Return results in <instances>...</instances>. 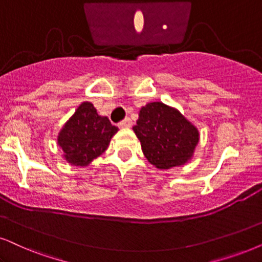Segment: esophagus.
Here are the masks:
<instances>
[{
  "label": "esophagus",
  "mask_w": 262,
  "mask_h": 262,
  "mask_svg": "<svg viewBox=\"0 0 262 262\" xmlns=\"http://www.w3.org/2000/svg\"><path fill=\"white\" fill-rule=\"evenodd\" d=\"M118 127L120 128H130L132 127V120L130 118H124L123 121H121L118 123Z\"/></svg>",
  "instance_id": "1"
}]
</instances>
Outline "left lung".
<instances>
[{
    "label": "left lung",
    "mask_w": 262,
    "mask_h": 262,
    "mask_svg": "<svg viewBox=\"0 0 262 262\" xmlns=\"http://www.w3.org/2000/svg\"><path fill=\"white\" fill-rule=\"evenodd\" d=\"M133 130L146 160L158 169L187 163L200 141L198 129L180 111L161 101L141 107Z\"/></svg>",
    "instance_id": "left-lung-1"
}]
</instances>
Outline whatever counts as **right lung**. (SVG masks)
<instances>
[{"label":"right lung","instance_id":"add662e5","mask_svg":"<svg viewBox=\"0 0 262 262\" xmlns=\"http://www.w3.org/2000/svg\"><path fill=\"white\" fill-rule=\"evenodd\" d=\"M117 130L107 117L98 115L92 102L84 101L59 132L58 145L68 163L87 167L104 154Z\"/></svg>","mask_w":262,"mask_h":262}]
</instances>
